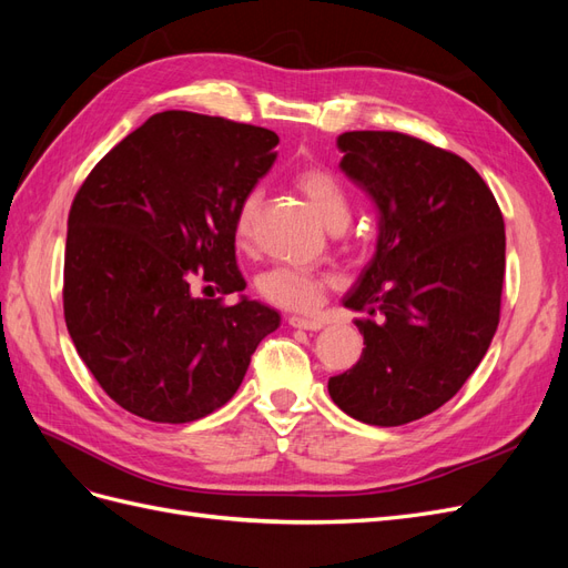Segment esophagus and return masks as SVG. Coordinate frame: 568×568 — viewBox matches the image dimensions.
<instances>
[{
    "label": "esophagus",
    "mask_w": 568,
    "mask_h": 568,
    "mask_svg": "<svg viewBox=\"0 0 568 568\" xmlns=\"http://www.w3.org/2000/svg\"><path fill=\"white\" fill-rule=\"evenodd\" d=\"M288 324L296 326V329H305V332H320L324 329V322L317 317H301V315H291Z\"/></svg>",
    "instance_id": "1"
}]
</instances>
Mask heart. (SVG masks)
Instances as JSON below:
<instances>
[{"label": "heart", "mask_w": 568, "mask_h": 568, "mask_svg": "<svg viewBox=\"0 0 568 568\" xmlns=\"http://www.w3.org/2000/svg\"><path fill=\"white\" fill-rule=\"evenodd\" d=\"M294 184L326 227H346V222L351 220V203L346 189L341 186L329 170L322 165H305L294 175ZM257 203H261L257 192H248L239 203L234 215V239L239 244H248ZM326 284H329V277L324 272L301 265H274L261 274L257 291L274 305L291 307V311H311L317 305Z\"/></svg>", "instance_id": "1"}]
</instances>
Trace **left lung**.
<instances>
[{
  "mask_svg": "<svg viewBox=\"0 0 568 568\" xmlns=\"http://www.w3.org/2000/svg\"><path fill=\"white\" fill-rule=\"evenodd\" d=\"M336 146L338 168L379 211V236L343 296L369 315L355 320L365 348L329 395L353 419L400 426L448 403L484 359L500 322L505 220L450 151L374 130L343 132Z\"/></svg>",
  "mask_w": 568,
  "mask_h": 568,
  "instance_id": "obj_1",
  "label": "left lung"
}]
</instances>
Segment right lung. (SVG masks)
<instances>
[{"instance_id": "obj_1", "label": "right lung", "mask_w": 568, "mask_h": 568, "mask_svg": "<svg viewBox=\"0 0 568 568\" xmlns=\"http://www.w3.org/2000/svg\"><path fill=\"white\" fill-rule=\"evenodd\" d=\"M280 136L225 118L163 111L101 159L68 215L63 315L82 363L132 415L186 424L242 386L272 307L242 294L234 215Z\"/></svg>"}]
</instances>
